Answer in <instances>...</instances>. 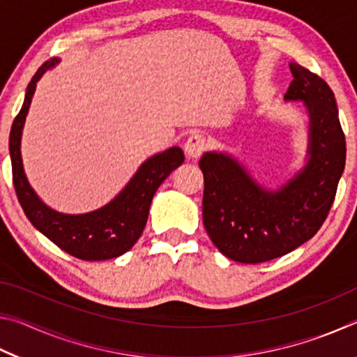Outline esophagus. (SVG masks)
Wrapping results in <instances>:
<instances>
[{
  "label": "esophagus",
  "mask_w": 357,
  "mask_h": 357,
  "mask_svg": "<svg viewBox=\"0 0 357 357\" xmlns=\"http://www.w3.org/2000/svg\"><path fill=\"white\" fill-rule=\"evenodd\" d=\"M206 146H208L206 138L200 134H192L189 138H187V142L184 144L185 155L189 157V159H198V157L203 154V151L206 149Z\"/></svg>",
  "instance_id": "34e87169"
}]
</instances>
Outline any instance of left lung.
Returning <instances> with one entry per match:
<instances>
[{"label":"left lung","instance_id":"obj_1","mask_svg":"<svg viewBox=\"0 0 357 357\" xmlns=\"http://www.w3.org/2000/svg\"><path fill=\"white\" fill-rule=\"evenodd\" d=\"M289 70L285 100L301 102L309 118L304 167L271 189L225 151H208L198 162L204 228L217 249L238 263L269 261L315 236L345 170L347 144L334 93L302 66L289 63Z\"/></svg>","mask_w":357,"mask_h":357}]
</instances>
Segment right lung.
<instances>
[{"instance_id": "obj_1", "label": "right lung", "mask_w": 357, "mask_h": 357, "mask_svg": "<svg viewBox=\"0 0 357 357\" xmlns=\"http://www.w3.org/2000/svg\"><path fill=\"white\" fill-rule=\"evenodd\" d=\"M58 63L59 58L48 59L38 69L26 88L22 110L12 123L9 154L15 193L28 220L69 255L86 261L116 258L130 250L142 236L155 190L183 164L184 153L181 148L172 146L148 157L116 197L89 213L64 214L47 206L26 178L20 146L23 126L38 82Z\"/></svg>"}]
</instances>
